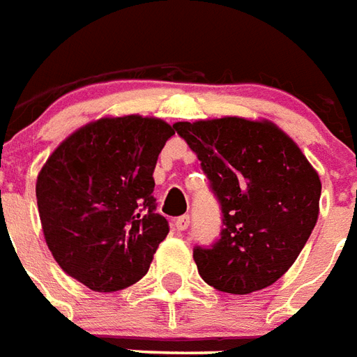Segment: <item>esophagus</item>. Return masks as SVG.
<instances>
[{"mask_svg": "<svg viewBox=\"0 0 357 357\" xmlns=\"http://www.w3.org/2000/svg\"><path fill=\"white\" fill-rule=\"evenodd\" d=\"M187 227H189V215H181V218L176 219V229L179 232L187 231Z\"/></svg>", "mask_w": 357, "mask_h": 357, "instance_id": "obj_1", "label": "esophagus"}]
</instances>
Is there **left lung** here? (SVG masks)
<instances>
[{
	"instance_id": "obj_1",
	"label": "left lung",
	"mask_w": 357,
	"mask_h": 357,
	"mask_svg": "<svg viewBox=\"0 0 357 357\" xmlns=\"http://www.w3.org/2000/svg\"><path fill=\"white\" fill-rule=\"evenodd\" d=\"M174 128L197 153L223 210L221 238L192 253L202 280L232 295L273 286L318 221V172L268 119H200Z\"/></svg>"
}]
</instances>
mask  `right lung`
Here are the masks:
<instances>
[{
  "label": "right lung",
  "mask_w": 357,
  "mask_h": 357,
  "mask_svg": "<svg viewBox=\"0 0 357 357\" xmlns=\"http://www.w3.org/2000/svg\"><path fill=\"white\" fill-rule=\"evenodd\" d=\"M174 134L158 117L107 115L71 132L41 166L36 197L45 242L60 268L92 291L136 284L166 238L153 172Z\"/></svg>",
  "instance_id": "right-lung-1"
}]
</instances>
